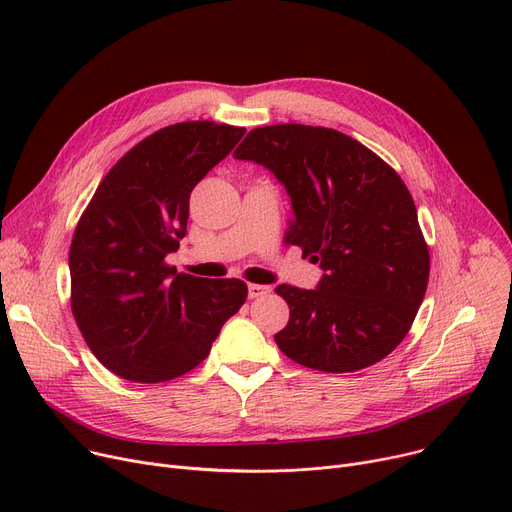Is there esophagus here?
Returning a JSON list of instances; mask_svg holds the SVG:
<instances>
[{
	"label": "esophagus",
	"instance_id": "obj_1",
	"mask_svg": "<svg viewBox=\"0 0 512 512\" xmlns=\"http://www.w3.org/2000/svg\"><path fill=\"white\" fill-rule=\"evenodd\" d=\"M272 288L270 286H263V284H249V299H259L265 297V294H270Z\"/></svg>",
	"mask_w": 512,
	"mask_h": 512
}]
</instances>
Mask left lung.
Segmentation results:
<instances>
[{
  "label": "left lung",
  "instance_id": "left-lung-1",
  "mask_svg": "<svg viewBox=\"0 0 512 512\" xmlns=\"http://www.w3.org/2000/svg\"><path fill=\"white\" fill-rule=\"evenodd\" d=\"M286 188L288 245L319 261L317 288L280 284L290 319L274 338L299 365L348 373L388 357L425 297L429 251L400 176L334 128L261 126L234 151Z\"/></svg>",
  "mask_w": 512,
  "mask_h": 512
}]
</instances>
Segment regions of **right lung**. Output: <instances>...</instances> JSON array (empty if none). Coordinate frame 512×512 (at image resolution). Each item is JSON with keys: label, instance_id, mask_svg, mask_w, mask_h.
Here are the masks:
<instances>
[{"label": "right lung", "instance_id": "1", "mask_svg": "<svg viewBox=\"0 0 512 512\" xmlns=\"http://www.w3.org/2000/svg\"><path fill=\"white\" fill-rule=\"evenodd\" d=\"M247 128L180 122L134 145L107 172L70 245L72 313L85 342L130 382L195 369L247 301L236 278L176 274L166 257L186 234L188 199Z\"/></svg>", "mask_w": 512, "mask_h": 512}]
</instances>
